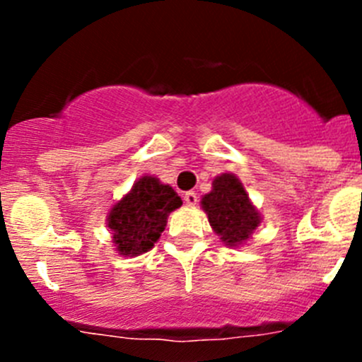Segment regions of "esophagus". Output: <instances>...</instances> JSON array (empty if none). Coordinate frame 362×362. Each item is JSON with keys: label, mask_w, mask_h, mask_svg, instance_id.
Masks as SVG:
<instances>
[{"label": "esophagus", "mask_w": 362, "mask_h": 362, "mask_svg": "<svg viewBox=\"0 0 362 362\" xmlns=\"http://www.w3.org/2000/svg\"><path fill=\"white\" fill-rule=\"evenodd\" d=\"M182 198H184V203L187 204V206H194V204L198 203V194H196L194 191H189V192H185V194L182 196Z\"/></svg>", "instance_id": "esophagus-1"}]
</instances>
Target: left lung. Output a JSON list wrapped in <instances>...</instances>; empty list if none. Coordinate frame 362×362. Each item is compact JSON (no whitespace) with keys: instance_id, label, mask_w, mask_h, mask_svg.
<instances>
[{"instance_id":"8db88e82","label":"left lung","mask_w":362,"mask_h":362,"mask_svg":"<svg viewBox=\"0 0 362 362\" xmlns=\"http://www.w3.org/2000/svg\"><path fill=\"white\" fill-rule=\"evenodd\" d=\"M202 208L211 229L229 247L245 243L262 221L240 178L233 173L214 178L211 191L202 198Z\"/></svg>"}]
</instances>
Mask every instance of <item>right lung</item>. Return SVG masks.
<instances>
[{
	"instance_id": "1",
	"label": "right lung",
	"mask_w": 362,
	"mask_h": 362,
	"mask_svg": "<svg viewBox=\"0 0 362 362\" xmlns=\"http://www.w3.org/2000/svg\"><path fill=\"white\" fill-rule=\"evenodd\" d=\"M182 206L173 187L145 175L108 211L107 224L120 255L134 257L148 252L164 231L168 215Z\"/></svg>"
}]
</instances>
